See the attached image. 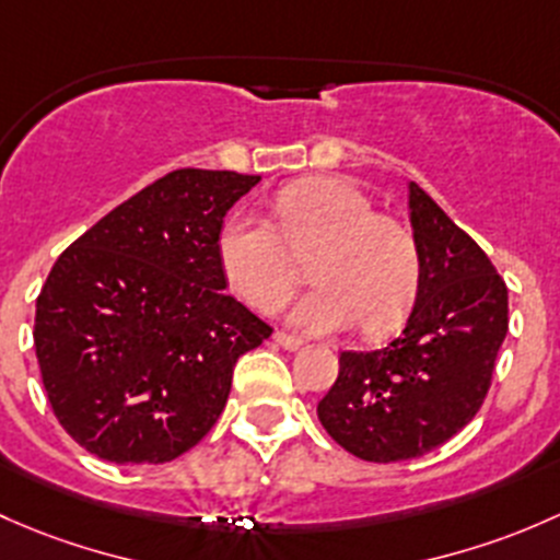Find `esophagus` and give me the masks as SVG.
<instances>
[{
  "instance_id": "1",
  "label": "esophagus",
  "mask_w": 560,
  "mask_h": 560,
  "mask_svg": "<svg viewBox=\"0 0 560 560\" xmlns=\"http://www.w3.org/2000/svg\"><path fill=\"white\" fill-rule=\"evenodd\" d=\"M272 339H275V342L280 345V348H285V350H299V348H302V339L293 337V334L275 331V334H272Z\"/></svg>"
}]
</instances>
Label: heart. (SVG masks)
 I'll return each instance as SVG.
<instances>
[{
  "mask_svg": "<svg viewBox=\"0 0 560 560\" xmlns=\"http://www.w3.org/2000/svg\"><path fill=\"white\" fill-rule=\"evenodd\" d=\"M275 221L234 215L218 237L229 288L269 313L291 296L299 261H310L315 288L291 307L307 331H342L361 323L369 337L405 320L420 285V250L412 232L377 215L372 201L337 177H307L275 199Z\"/></svg>",
  "mask_w": 560,
  "mask_h": 560,
  "instance_id": "b5f03b06",
  "label": "heart"
}]
</instances>
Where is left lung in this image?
I'll use <instances>...</instances> for the list:
<instances>
[{"label": "left lung", "mask_w": 560, "mask_h": 560, "mask_svg": "<svg viewBox=\"0 0 560 560\" xmlns=\"http://www.w3.org/2000/svg\"><path fill=\"white\" fill-rule=\"evenodd\" d=\"M409 223L420 285L405 331L380 350H345L318 401L328 436L374 464L418 458L475 418L510 326L491 258L418 183H409Z\"/></svg>", "instance_id": "left-lung-1"}]
</instances>
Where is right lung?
<instances>
[{
    "mask_svg": "<svg viewBox=\"0 0 560 560\" xmlns=\"http://www.w3.org/2000/svg\"><path fill=\"white\" fill-rule=\"evenodd\" d=\"M261 180L175 170L74 240L37 296L34 350L65 431L113 464H166L215 425L234 364L272 334L226 296L223 218Z\"/></svg>",
    "mask_w": 560,
    "mask_h": 560,
    "instance_id": "1",
    "label": "right lung"
}]
</instances>
